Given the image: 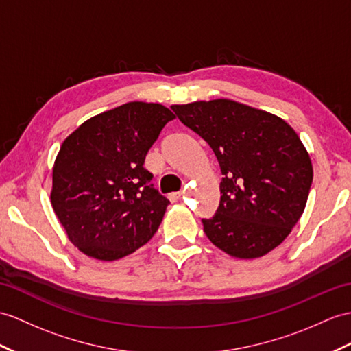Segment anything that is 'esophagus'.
<instances>
[{"label": "esophagus", "mask_w": 351, "mask_h": 351, "mask_svg": "<svg viewBox=\"0 0 351 351\" xmlns=\"http://www.w3.org/2000/svg\"><path fill=\"white\" fill-rule=\"evenodd\" d=\"M182 196H183V192H174V193L168 195V199L171 202H177L178 199H182Z\"/></svg>", "instance_id": "esophagus-1"}]
</instances>
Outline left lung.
I'll return each mask as SVG.
<instances>
[{
    "label": "left lung",
    "mask_w": 351,
    "mask_h": 351,
    "mask_svg": "<svg viewBox=\"0 0 351 351\" xmlns=\"http://www.w3.org/2000/svg\"><path fill=\"white\" fill-rule=\"evenodd\" d=\"M171 108L207 141L223 176L216 215L202 219L208 240L238 259L274 250L302 216L313 183L310 155L293 128L232 99Z\"/></svg>",
    "instance_id": "8db88e82"
}]
</instances>
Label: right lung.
Wrapping results in <instances>:
<instances>
[{
    "label": "right lung",
    "instance_id": "1",
    "mask_svg": "<svg viewBox=\"0 0 351 351\" xmlns=\"http://www.w3.org/2000/svg\"><path fill=\"white\" fill-rule=\"evenodd\" d=\"M174 117L155 102H126L90 117L64 140L50 202L68 240L89 258L117 261L155 235L169 201L143 164Z\"/></svg>",
    "mask_w": 351,
    "mask_h": 351
}]
</instances>
